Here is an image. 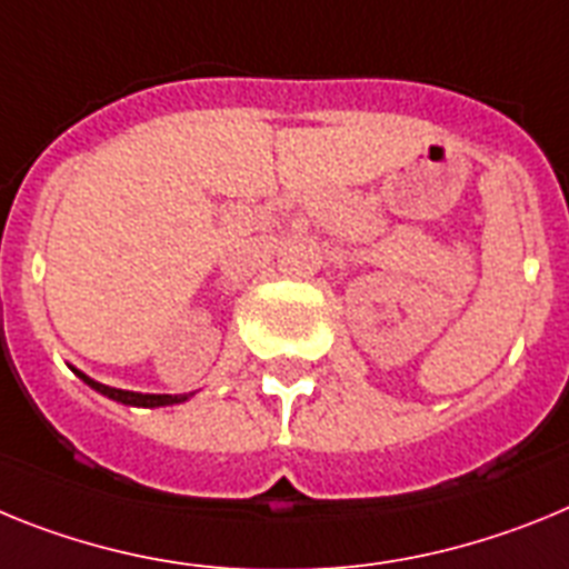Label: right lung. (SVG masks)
I'll return each mask as SVG.
<instances>
[{"label": "right lung", "instance_id": "obj_1", "mask_svg": "<svg viewBox=\"0 0 569 569\" xmlns=\"http://www.w3.org/2000/svg\"><path fill=\"white\" fill-rule=\"evenodd\" d=\"M79 378L86 380L88 387L97 389V392L108 395L111 401H120V403H128V407H168V403H180L186 401V395H142V392H126V389H113V387H106V383H97V380H91L88 375L77 372Z\"/></svg>", "mask_w": 569, "mask_h": 569}]
</instances>
